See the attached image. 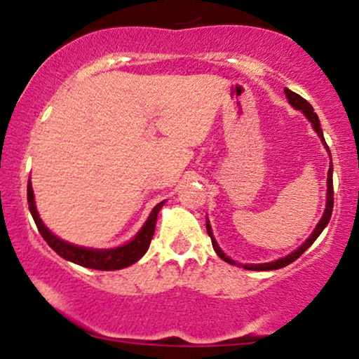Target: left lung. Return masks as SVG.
Segmentation results:
<instances>
[{"label": "left lung", "mask_w": 359, "mask_h": 359, "mask_svg": "<svg viewBox=\"0 0 359 359\" xmlns=\"http://www.w3.org/2000/svg\"><path fill=\"white\" fill-rule=\"evenodd\" d=\"M285 96H287L288 102H290V104L294 106L295 109H300L304 114H306L307 119L312 123V126H314V130L317 131V135H319L320 140H323V143L325 145V140H324L323 130H320L319 118H317V114L314 113V108H312V106L309 104V102H307L306 100H304L302 96H299L297 93H294V90H290V89H287V88H285ZM325 148H327V145H325ZM327 151H329V148H327ZM329 155H331V154H329ZM332 205H334V189H332V162H331V165H329V172H327V203H325L324 216H323V219L319 221V224L316 226L314 233H312L311 236H309V240H307L306 243H304V245L300 246L299 250H295L294 253L287 255L285 258H280V259H277V262H271V263H263V265H243V269H246V270H258V271H259V270H278V269H283V266L290 265V263L295 262V259H297V258L300 257V255H302L304 251H306V250L309 248V246H311L312 243H314V241L317 240V236H319V234L323 233V229L325 228V226H327L329 219H331ZM205 228H208V234H209V236H211L212 248H214V251H216V253H217V257L224 259V262H228V263H231V265H234L233 259H229L228 257H226V255L221 251L219 246H217V243L214 241L212 233H211V226H209V222H208V224H205Z\"/></svg>", "instance_id": "obj_1"}]
</instances>
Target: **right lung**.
Listing matches in <instances>:
<instances>
[{
	"label": "right lung",
	"instance_id": "obj_1",
	"mask_svg": "<svg viewBox=\"0 0 359 359\" xmlns=\"http://www.w3.org/2000/svg\"><path fill=\"white\" fill-rule=\"evenodd\" d=\"M27 194H28V208H30L32 216H34L36 228H39V231L43 236V240L48 243V246H50L57 255H60L62 258L93 270H119V269H126V266L133 265L135 262H138V259L147 253L148 246H150V241L155 233L156 216H158L160 208L163 205V203L155 205L154 211L150 214V217H148L145 222V226L140 229V233L133 238V240L128 243V245L119 246V248H113V250H89V248H81V246H74L71 243L62 241L55 236V234L48 231V229L45 228L42 219H40L39 212H36L35 201H34V189H32L30 182H28Z\"/></svg>",
	"mask_w": 359,
	"mask_h": 359
}]
</instances>
